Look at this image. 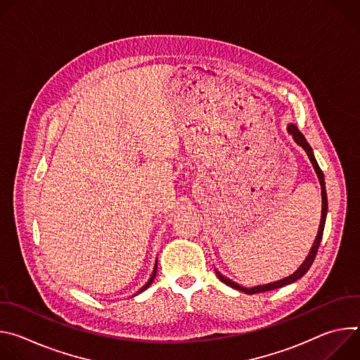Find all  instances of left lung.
Listing matches in <instances>:
<instances>
[{
	"label": "left lung",
	"instance_id": "1",
	"mask_svg": "<svg viewBox=\"0 0 360 360\" xmlns=\"http://www.w3.org/2000/svg\"><path fill=\"white\" fill-rule=\"evenodd\" d=\"M288 132L293 136L295 142H296L297 145H300V146L304 149V152L307 153V157H309V160H311V162H312V165H314V168H315V172H316V175H318V178H319L321 189H322V217H321V225H319V231H318L316 239H315V242H314V245H312V249H311L309 255L306 256L304 262L299 266V269H297L296 272H293L290 276H288V278H285V279H281V281H276V282H272V283H266V285L253 286V288H249V289H248V288H243V286H240V285L232 282L231 279H228L226 276H224L221 272L215 271V272H217V276L219 278L221 282H224V283H226L228 286H231V288H233V289H238V290H240V292H243V293H248V295L274 290V289L282 288V286H285V285L293 283V282H296L299 278H302L307 271H309V268L312 266V264H314V261H315V256H316V253H318V249H319V245H321V240H322V235H323V229H325L326 214H328V196H326V188H325V176H323V172H322V169L319 168V165H318V162H316V160H315V155H314V150H312L311 145L307 143V141L304 139V136L302 135V132L296 128V125L289 124V125H288Z\"/></svg>",
	"mask_w": 360,
	"mask_h": 360
}]
</instances>
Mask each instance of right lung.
Here are the masks:
<instances>
[{
    "instance_id": "add662e5",
    "label": "right lung",
    "mask_w": 360,
    "mask_h": 360,
    "mask_svg": "<svg viewBox=\"0 0 360 360\" xmlns=\"http://www.w3.org/2000/svg\"><path fill=\"white\" fill-rule=\"evenodd\" d=\"M155 275H157V264H155V268H153V272H152V275H150V278H149V281L146 282V285L145 286H142L139 290H138V293H141V292H143L146 288H149L150 286V283L153 282V279H155ZM136 293V295H138Z\"/></svg>"
}]
</instances>
